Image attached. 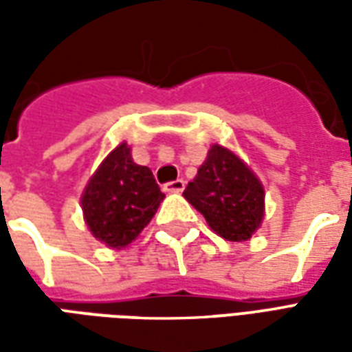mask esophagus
Segmentation results:
<instances>
[{
	"instance_id": "34e87169",
	"label": "esophagus",
	"mask_w": 352,
	"mask_h": 352,
	"mask_svg": "<svg viewBox=\"0 0 352 352\" xmlns=\"http://www.w3.org/2000/svg\"><path fill=\"white\" fill-rule=\"evenodd\" d=\"M164 190L166 192H183L184 190V181L183 179H177V181H169L164 184Z\"/></svg>"
}]
</instances>
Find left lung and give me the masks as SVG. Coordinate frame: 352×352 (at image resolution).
Listing matches in <instances>:
<instances>
[{
    "mask_svg": "<svg viewBox=\"0 0 352 352\" xmlns=\"http://www.w3.org/2000/svg\"><path fill=\"white\" fill-rule=\"evenodd\" d=\"M188 204L228 241H247L264 219V186L237 154L213 145L198 175L184 188Z\"/></svg>",
    "mask_w": 352,
    "mask_h": 352,
    "instance_id": "left-lung-1",
    "label": "left lung"
}]
</instances>
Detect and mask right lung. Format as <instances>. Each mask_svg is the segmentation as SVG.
Here are the masks:
<instances>
[{"mask_svg": "<svg viewBox=\"0 0 352 352\" xmlns=\"http://www.w3.org/2000/svg\"><path fill=\"white\" fill-rule=\"evenodd\" d=\"M164 199V192L146 166H138L130 146L120 143L90 177L80 206L96 239L124 249L141 234Z\"/></svg>", "mask_w": 352, "mask_h": 352, "instance_id": "right-lung-1", "label": "right lung"}]
</instances>
